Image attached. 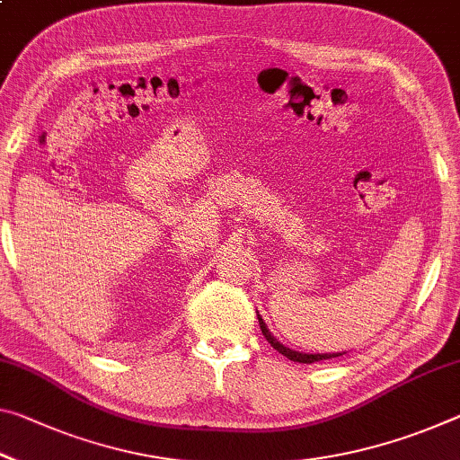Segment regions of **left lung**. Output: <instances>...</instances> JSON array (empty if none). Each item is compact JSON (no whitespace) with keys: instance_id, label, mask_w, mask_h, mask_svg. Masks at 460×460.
<instances>
[{"instance_id":"1","label":"left lung","mask_w":460,"mask_h":460,"mask_svg":"<svg viewBox=\"0 0 460 460\" xmlns=\"http://www.w3.org/2000/svg\"><path fill=\"white\" fill-rule=\"evenodd\" d=\"M258 322H260V330H261V333H264V338L270 341V346H272L276 352H280L282 356H287L288 360H293V362H301V364H313V362H322V360H330V358H338V356H341V354H346V352H338V354H303V352H296V349H290V348H287L284 344H280L279 340L274 338L272 333H270V330H268V325L264 323V319H261L260 315H258Z\"/></svg>"}]
</instances>
